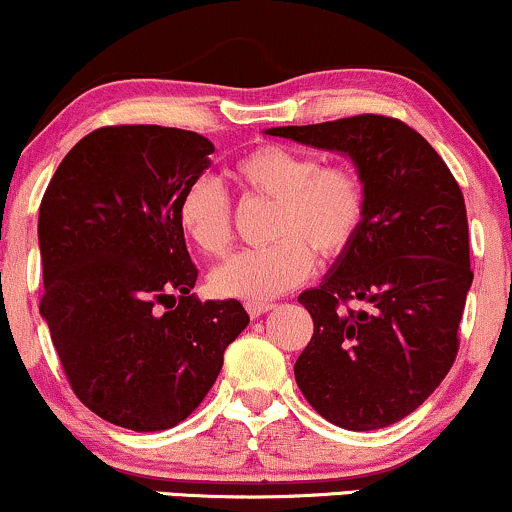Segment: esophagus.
I'll list each match as a JSON object with an SVG mask.
<instances>
[{"mask_svg": "<svg viewBox=\"0 0 512 512\" xmlns=\"http://www.w3.org/2000/svg\"><path fill=\"white\" fill-rule=\"evenodd\" d=\"M244 306H246V311H249L251 318L263 316V314H266V311L273 309V304H270V302H246Z\"/></svg>", "mask_w": 512, "mask_h": 512, "instance_id": "1", "label": "esophagus"}]
</instances>
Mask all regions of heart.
<instances>
[{"instance_id": "obj_1", "label": "heart", "mask_w": 512, "mask_h": 512, "mask_svg": "<svg viewBox=\"0 0 512 512\" xmlns=\"http://www.w3.org/2000/svg\"><path fill=\"white\" fill-rule=\"evenodd\" d=\"M234 177L251 196L275 201L268 237L273 244L244 249L210 273L220 297L268 302L302 285L314 254L333 261L350 249L366 215L362 177L345 165H321L316 155L263 143L242 155ZM177 218L189 242L206 256H225L234 239L232 198L218 182L198 177L179 196Z\"/></svg>"}]
</instances>
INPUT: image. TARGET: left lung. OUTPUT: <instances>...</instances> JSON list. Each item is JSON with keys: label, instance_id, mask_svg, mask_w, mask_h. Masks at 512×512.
<instances>
[{"label": "left lung", "instance_id": "1", "mask_svg": "<svg viewBox=\"0 0 512 512\" xmlns=\"http://www.w3.org/2000/svg\"><path fill=\"white\" fill-rule=\"evenodd\" d=\"M266 134L347 153L366 189L357 239L316 290L299 294L314 335L294 364L297 386L347 431L400 422L458 357L474 278L460 184L422 134L386 114ZM354 301L365 309L352 310Z\"/></svg>", "mask_w": 512, "mask_h": 512}]
</instances>
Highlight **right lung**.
<instances>
[{
    "label": "right lung",
    "mask_w": 512,
    "mask_h": 512,
    "mask_svg": "<svg viewBox=\"0 0 512 512\" xmlns=\"http://www.w3.org/2000/svg\"><path fill=\"white\" fill-rule=\"evenodd\" d=\"M213 143L158 124L100 126L59 162L40 203V314L76 398L105 422L162 431L201 405L237 299L201 304L177 206Z\"/></svg>",
    "instance_id": "right-lung-1"
}]
</instances>
